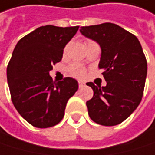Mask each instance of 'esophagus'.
<instances>
[{
  "label": "esophagus",
  "mask_w": 155,
  "mask_h": 155,
  "mask_svg": "<svg viewBox=\"0 0 155 155\" xmlns=\"http://www.w3.org/2000/svg\"><path fill=\"white\" fill-rule=\"evenodd\" d=\"M78 87H79V88H83V87H85V83H84V82H82V81H78Z\"/></svg>",
  "instance_id": "esophagus-1"
}]
</instances>
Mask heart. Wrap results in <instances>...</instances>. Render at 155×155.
<instances>
[{"mask_svg": "<svg viewBox=\"0 0 155 155\" xmlns=\"http://www.w3.org/2000/svg\"><path fill=\"white\" fill-rule=\"evenodd\" d=\"M89 42H91L90 40H88L86 42V45L88 44ZM67 49V47L64 48V52L66 51ZM68 71H69V73L75 77V78H83L86 74V71H85V68L80 65V64H71L68 68Z\"/></svg>", "mask_w": 155, "mask_h": 155, "instance_id": "heart-1", "label": "heart"}]
</instances>
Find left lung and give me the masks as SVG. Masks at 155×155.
I'll return each mask as SVG.
<instances>
[{
  "label": "left lung",
  "mask_w": 155,
  "mask_h": 155,
  "mask_svg": "<svg viewBox=\"0 0 155 155\" xmlns=\"http://www.w3.org/2000/svg\"><path fill=\"white\" fill-rule=\"evenodd\" d=\"M80 32L101 47L99 69L107 85H87L94 96L87 101L88 113L94 123L113 126L123 123L142 99L147 76V60L133 33L114 23L80 27Z\"/></svg>",
  "instance_id": "left-lung-1"
}]
</instances>
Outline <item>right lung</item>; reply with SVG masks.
I'll use <instances>...</instances> for the list:
<instances>
[{"instance_id": "add662e5", "label": "right lung", "mask_w": 155, "mask_h": 155, "mask_svg": "<svg viewBox=\"0 0 155 155\" xmlns=\"http://www.w3.org/2000/svg\"><path fill=\"white\" fill-rule=\"evenodd\" d=\"M78 26L37 28L22 37L7 65V82L13 105L32 126L48 128L64 116L69 98L78 89L72 78L53 81L49 71L61 61L64 48Z\"/></svg>"}]
</instances>
